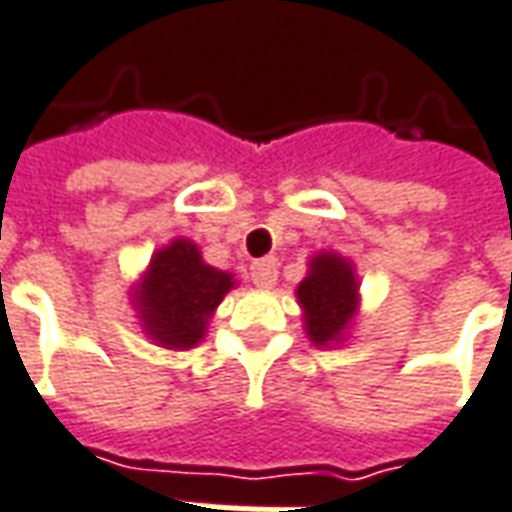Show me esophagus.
Listing matches in <instances>:
<instances>
[{
    "mask_svg": "<svg viewBox=\"0 0 512 512\" xmlns=\"http://www.w3.org/2000/svg\"><path fill=\"white\" fill-rule=\"evenodd\" d=\"M250 281L259 289H270L278 281V262L275 259H259L250 264Z\"/></svg>",
    "mask_w": 512,
    "mask_h": 512,
    "instance_id": "34e87169",
    "label": "esophagus"
}]
</instances>
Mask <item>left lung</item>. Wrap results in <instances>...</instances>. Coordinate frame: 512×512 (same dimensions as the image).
<instances>
[{
    "instance_id": "8db88e82",
    "label": "left lung",
    "mask_w": 512,
    "mask_h": 512,
    "mask_svg": "<svg viewBox=\"0 0 512 512\" xmlns=\"http://www.w3.org/2000/svg\"><path fill=\"white\" fill-rule=\"evenodd\" d=\"M306 333L317 347L342 342L358 311V281L353 264L336 253H317L308 275L297 284Z\"/></svg>"
}]
</instances>
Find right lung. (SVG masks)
<instances>
[{
    "instance_id": "1",
    "label": "right lung",
    "mask_w": 512,
    "mask_h": 512,
    "mask_svg": "<svg viewBox=\"0 0 512 512\" xmlns=\"http://www.w3.org/2000/svg\"><path fill=\"white\" fill-rule=\"evenodd\" d=\"M234 284V275L206 264L198 245L179 237L151 256L146 278L134 292V306L154 342L190 350L204 339L215 308Z\"/></svg>"
}]
</instances>
